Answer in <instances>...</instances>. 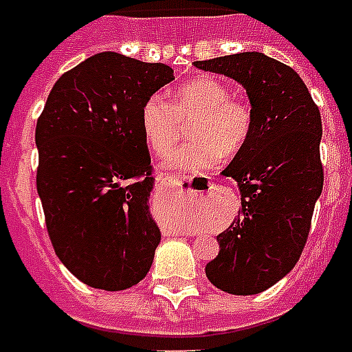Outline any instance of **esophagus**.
Segmentation results:
<instances>
[{
  "label": "esophagus",
  "instance_id": "1",
  "mask_svg": "<svg viewBox=\"0 0 352 352\" xmlns=\"http://www.w3.org/2000/svg\"><path fill=\"white\" fill-rule=\"evenodd\" d=\"M162 181L166 182L168 186H182V184H188V179H182V177H175V175H166V177H162Z\"/></svg>",
  "mask_w": 352,
  "mask_h": 352
}]
</instances>
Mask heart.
<instances>
[{
    "mask_svg": "<svg viewBox=\"0 0 352 352\" xmlns=\"http://www.w3.org/2000/svg\"><path fill=\"white\" fill-rule=\"evenodd\" d=\"M195 118L194 141L170 148L180 137L182 121ZM141 129L157 155L172 151L162 166L179 173H200L217 166L221 157H232L247 146L254 129L249 102L232 96L226 82L202 76L184 82L173 91V103L152 94L141 109Z\"/></svg>",
    "mask_w": 352,
    "mask_h": 352,
    "instance_id": "b5f03b06",
    "label": "heart"
}]
</instances>
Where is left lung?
<instances>
[{"label":"left lung","mask_w":352,"mask_h":352,"mask_svg":"<svg viewBox=\"0 0 352 352\" xmlns=\"http://www.w3.org/2000/svg\"><path fill=\"white\" fill-rule=\"evenodd\" d=\"M193 64L240 82L254 114L249 143L221 171L238 182L241 211L217 236L206 276L227 294H259L295 267L308 240L324 186L320 112L290 66L259 52Z\"/></svg>","instance_id":"left-lung-1"}]
</instances>
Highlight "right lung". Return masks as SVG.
<instances>
[{"instance_id":"add662e5","label":"right lung","mask_w":352,"mask_h":352,"mask_svg":"<svg viewBox=\"0 0 352 352\" xmlns=\"http://www.w3.org/2000/svg\"><path fill=\"white\" fill-rule=\"evenodd\" d=\"M173 80L166 64L96 53L58 78L37 120V193L64 267L98 290L138 285L161 231L141 109Z\"/></svg>"}]
</instances>
